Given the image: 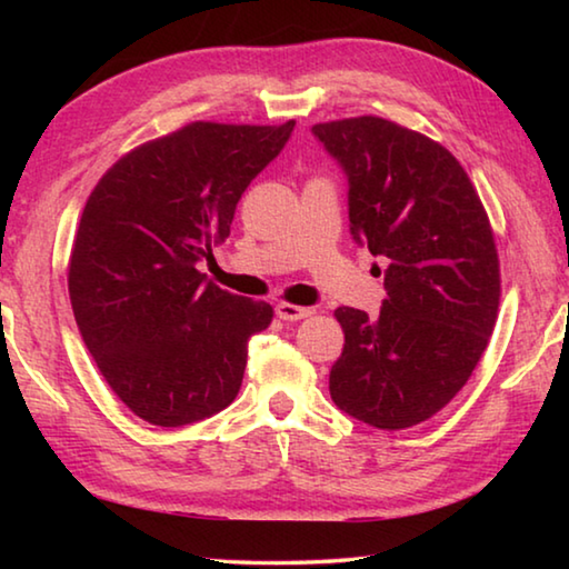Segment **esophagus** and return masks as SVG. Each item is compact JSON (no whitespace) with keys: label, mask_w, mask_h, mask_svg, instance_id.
<instances>
[{"label":"esophagus","mask_w":569,"mask_h":569,"mask_svg":"<svg viewBox=\"0 0 569 569\" xmlns=\"http://www.w3.org/2000/svg\"><path fill=\"white\" fill-rule=\"evenodd\" d=\"M276 313H278V319H283V321H301L311 316V308L293 306V303H278Z\"/></svg>","instance_id":"esophagus-1"}]
</instances>
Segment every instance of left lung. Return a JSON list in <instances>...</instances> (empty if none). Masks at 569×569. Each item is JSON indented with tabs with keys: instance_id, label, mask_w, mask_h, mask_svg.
<instances>
[{
	"instance_id": "1",
	"label": "left lung",
	"mask_w": 569,
	"mask_h": 569,
	"mask_svg": "<svg viewBox=\"0 0 569 569\" xmlns=\"http://www.w3.org/2000/svg\"><path fill=\"white\" fill-rule=\"evenodd\" d=\"M313 134L349 178L353 240L387 261L379 316L336 308L331 399L369 427H417L457 397L495 331L492 226L459 160L427 134L373 114Z\"/></svg>"
}]
</instances>
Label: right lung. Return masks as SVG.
I'll return each instance as SVG.
<instances>
[{"mask_svg": "<svg viewBox=\"0 0 569 569\" xmlns=\"http://www.w3.org/2000/svg\"><path fill=\"white\" fill-rule=\"evenodd\" d=\"M283 124L190 122L130 150L84 203L70 253L77 329L134 417L186 427L236 399L273 308L206 281L236 206L291 138Z\"/></svg>", "mask_w": 569, "mask_h": 569, "instance_id": "add662e5", "label": "right lung"}]
</instances>
